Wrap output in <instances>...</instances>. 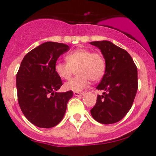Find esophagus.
I'll use <instances>...</instances> for the list:
<instances>
[{
  "mask_svg": "<svg viewBox=\"0 0 156 156\" xmlns=\"http://www.w3.org/2000/svg\"><path fill=\"white\" fill-rule=\"evenodd\" d=\"M83 94H84L83 92H74V95L76 97L82 96V95H83Z\"/></svg>",
  "mask_w": 156,
  "mask_h": 156,
  "instance_id": "esophagus-1",
  "label": "esophagus"
}]
</instances>
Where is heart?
<instances>
[{
  "mask_svg": "<svg viewBox=\"0 0 156 156\" xmlns=\"http://www.w3.org/2000/svg\"><path fill=\"white\" fill-rule=\"evenodd\" d=\"M67 62H57L55 71L62 79H69L76 70L78 76L64 83L66 90L81 92L88 86L89 80L98 81L104 75L105 61L99 52L88 48H78L66 55Z\"/></svg>",
  "mask_w": 156,
  "mask_h": 156,
  "instance_id": "b5f03b06",
  "label": "heart"
}]
</instances>
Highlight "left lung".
<instances>
[{
    "mask_svg": "<svg viewBox=\"0 0 156 156\" xmlns=\"http://www.w3.org/2000/svg\"><path fill=\"white\" fill-rule=\"evenodd\" d=\"M101 50L105 61V74L97 87L103 90L91 109L92 117L102 124L121 120L133 105L138 89L137 67L129 53L109 41L90 42Z\"/></svg>",
    "mask_w": 156,
    "mask_h": 156,
    "instance_id": "8db88e82",
    "label": "left lung"
}]
</instances>
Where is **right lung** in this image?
Wrapping results in <instances>:
<instances>
[{
  "mask_svg": "<svg viewBox=\"0 0 156 156\" xmlns=\"http://www.w3.org/2000/svg\"><path fill=\"white\" fill-rule=\"evenodd\" d=\"M67 44L47 42L25 55L16 77L19 105L28 120L39 128H51L62 121L73 92H58L62 86L55 71Z\"/></svg>",
  "mask_w": 156,
  "mask_h": 156,
  "instance_id": "add662e5",
  "label": "right lung"
}]
</instances>
